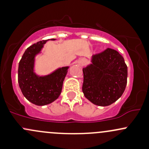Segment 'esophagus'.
I'll return each mask as SVG.
<instances>
[{"label":"esophagus","instance_id":"1","mask_svg":"<svg viewBox=\"0 0 149 149\" xmlns=\"http://www.w3.org/2000/svg\"><path fill=\"white\" fill-rule=\"evenodd\" d=\"M78 63H79L81 66H84V65H85L86 63H87V60L84 58L80 59V60H79V62H78Z\"/></svg>","mask_w":149,"mask_h":149}]
</instances>
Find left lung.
I'll list each match as a JSON object with an SVG mask.
<instances>
[{"label":"left lung","instance_id":"obj_1","mask_svg":"<svg viewBox=\"0 0 149 149\" xmlns=\"http://www.w3.org/2000/svg\"><path fill=\"white\" fill-rule=\"evenodd\" d=\"M92 64L83 68L82 92L94 104L106 107L119 100L127 84V66L115 49L107 48L92 56Z\"/></svg>","mask_w":149,"mask_h":149}]
</instances>
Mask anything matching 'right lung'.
Wrapping results in <instances>:
<instances>
[{"instance_id":"right-lung-1","label":"right lung","mask_w":149,"mask_h":149,"mask_svg":"<svg viewBox=\"0 0 149 149\" xmlns=\"http://www.w3.org/2000/svg\"><path fill=\"white\" fill-rule=\"evenodd\" d=\"M47 40L40 41L28 47L18 65L17 79L20 90L27 100L38 106L47 105L58 98L69 68H58L45 76H38L34 72L35 57Z\"/></svg>"}]
</instances>
